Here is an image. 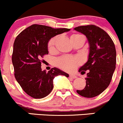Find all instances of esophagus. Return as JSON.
<instances>
[{"instance_id":"obj_1","label":"esophagus","mask_w":123,"mask_h":123,"mask_svg":"<svg viewBox=\"0 0 123 123\" xmlns=\"http://www.w3.org/2000/svg\"><path fill=\"white\" fill-rule=\"evenodd\" d=\"M69 77L72 78V79H76L77 77L75 75V74H69Z\"/></svg>"}]
</instances>
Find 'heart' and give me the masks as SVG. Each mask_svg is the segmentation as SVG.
<instances>
[{
    "instance_id": "heart-1",
    "label": "heart",
    "mask_w": 123,
    "mask_h": 123,
    "mask_svg": "<svg viewBox=\"0 0 123 123\" xmlns=\"http://www.w3.org/2000/svg\"><path fill=\"white\" fill-rule=\"evenodd\" d=\"M81 36H83L80 35V34H73L71 36V40ZM56 40V37H54L49 41L48 48L49 52H52L55 50ZM81 59L79 57L64 56L61 57L56 61V65L63 70L67 71H72L76 68L81 63Z\"/></svg>"
}]
</instances>
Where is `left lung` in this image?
Wrapping results in <instances>:
<instances>
[{
	"label": "left lung",
	"mask_w": 123,
	"mask_h": 123,
	"mask_svg": "<svg viewBox=\"0 0 123 123\" xmlns=\"http://www.w3.org/2000/svg\"><path fill=\"white\" fill-rule=\"evenodd\" d=\"M74 30L85 34L89 44L87 61L79 70L81 74L88 71L86 85L77 92L85 98H93L102 93L111 83L116 65L114 43L106 32L95 25L79 26Z\"/></svg>",
	"instance_id": "1"
}]
</instances>
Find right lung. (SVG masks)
<instances>
[{"label": "right lung", "mask_w": 123, "mask_h": 123, "mask_svg": "<svg viewBox=\"0 0 123 123\" xmlns=\"http://www.w3.org/2000/svg\"><path fill=\"white\" fill-rule=\"evenodd\" d=\"M68 28H53L33 24L21 32L15 40L12 56L16 80L24 91L31 97L41 99L48 96L54 87L55 77L67 73L57 68L46 73L42 71L43 56L48 54V44L53 37L69 31Z\"/></svg>", "instance_id": "right-lung-1"}]
</instances>
